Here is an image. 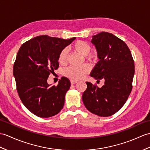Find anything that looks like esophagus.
<instances>
[{"instance_id":"34e87169","label":"esophagus","mask_w":150,"mask_h":150,"mask_svg":"<svg viewBox=\"0 0 150 150\" xmlns=\"http://www.w3.org/2000/svg\"><path fill=\"white\" fill-rule=\"evenodd\" d=\"M70 82H71V84H75V83H77V81H73V80H71Z\"/></svg>"}]
</instances>
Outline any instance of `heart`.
Listing matches in <instances>:
<instances>
[{
    "instance_id": "obj_1",
    "label": "heart",
    "mask_w": 150,
    "mask_h": 150,
    "mask_svg": "<svg viewBox=\"0 0 150 150\" xmlns=\"http://www.w3.org/2000/svg\"><path fill=\"white\" fill-rule=\"evenodd\" d=\"M74 50L83 55H86V58L90 61L96 60V55L95 54H89L91 51V46L84 41L79 40L73 45ZM68 48H64L62 49L58 56V62L59 64H64L67 63ZM90 71V67L88 64H84L81 67H69L64 70V75L73 81H78L83 77V76L88 74Z\"/></svg>"
}]
</instances>
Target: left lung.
Wrapping results in <instances>:
<instances>
[{
  "mask_svg": "<svg viewBox=\"0 0 150 150\" xmlns=\"http://www.w3.org/2000/svg\"><path fill=\"white\" fill-rule=\"evenodd\" d=\"M99 59L90 76L105 81L102 88L86 82L82 94L86 109L101 117L112 116L122 107L132 89L134 61L129 48L112 34L102 32L93 36Z\"/></svg>",
  "mask_w": 150,
  "mask_h": 150,
  "instance_id": "left-lung-1",
  "label": "left lung"
}]
</instances>
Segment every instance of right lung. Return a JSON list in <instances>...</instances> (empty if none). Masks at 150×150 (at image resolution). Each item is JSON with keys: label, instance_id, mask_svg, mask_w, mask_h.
<instances>
[{"label": "right lung", "instance_id": "1", "mask_svg": "<svg viewBox=\"0 0 150 150\" xmlns=\"http://www.w3.org/2000/svg\"><path fill=\"white\" fill-rule=\"evenodd\" d=\"M75 39L42 35L26 41L20 48L13 67L16 89L23 105L38 117L54 116L63 108L70 81L62 77L57 86H50L47 79L59 68L60 52Z\"/></svg>", "mask_w": 150, "mask_h": 150}]
</instances>
